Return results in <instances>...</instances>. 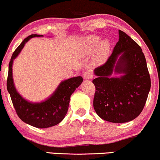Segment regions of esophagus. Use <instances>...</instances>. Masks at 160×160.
<instances>
[{
    "mask_svg": "<svg viewBox=\"0 0 160 160\" xmlns=\"http://www.w3.org/2000/svg\"><path fill=\"white\" fill-rule=\"evenodd\" d=\"M83 78L85 80H90V79H92L93 78V73L92 71H86L83 74Z\"/></svg>",
    "mask_w": 160,
    "mask_h": 160,
    "instance_id": "34e87169",
    "label": "esophagus"
}]
</instances>
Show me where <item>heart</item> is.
Returning <instances> with one entry per match:
<instances>
[{"instance_id":"1","label":"heart","mask_w":160,"mask_h":160,"mask_svg":"<svg viewBox=\"0 0 160 160\" xmlns=\"http://www.w3.org/2000/svg\"><path fill=\"white\" fill-rule=\"evenodd\" d=\"M100 41V38L97 35L87 36L83 39L81 44V49L84 53H93V62L96 65H100L107 60L110 54L111 45L108 40Z\"/></svg>"}]
</instances>
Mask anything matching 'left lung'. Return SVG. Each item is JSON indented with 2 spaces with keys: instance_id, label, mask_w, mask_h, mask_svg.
<instances>
[{
  "instance_id": "left-lung-1",
  "label": "left lung",
  "mask_w": 160,
  "mask_h": 160,
  "mask_svg": "<svg viewBox=\"0 0 160 160\" xmlns=\"http://www.w3.org/2000/svg\"><path fill=\"white\" fill-rule=\"evenodd\" d=\"M113 71L123 75L112 78ZM94 74L98 78L92 81L96 88L93 105L100 118L122 123L140 114L151 88V78L142 48L134 40L119 30V40L112 55L95 68Z\"/></svg>"
}]
</instances>
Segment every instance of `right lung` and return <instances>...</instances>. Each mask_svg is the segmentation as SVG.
<instances>
[{
  "mask_svg": "<svg viewBox=\"0 0 160 160\" xmlns=\"http://www.w3.org/2000/svg\"><path fill=\"white\" fill-rule=\"evenodd\" d=\"M41 35H31L25 38L13 52L9 64L7 82L8 92L18 116L24 122L38 128H46L58 125L63 120L69 106L70 97L82 83V77H75L61 82L50 98L41 102H30L18 94L12 78L13 60L19 54L30 38L42 37Z\"/></svg>",
  "mask_w": 160,
  "mask_h": 160,
  "instance_id": "obj_1",
  "label": "right lung"
}]
</instances>
